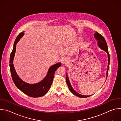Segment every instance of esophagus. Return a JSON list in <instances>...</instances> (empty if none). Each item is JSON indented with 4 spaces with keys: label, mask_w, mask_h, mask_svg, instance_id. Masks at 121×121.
I'll return each mask as SVG.
<instances>
[{
    "label": "esophagus",
    "mask_w": 121,
    "mask_h": 121,
    "mask_svg": "<svg viewBox=\"0 0 121 121\" xmlns=\"http://www.w3.org/2000/svg\"><path fill=\"white\" fill-rule=\"evenodd\" d=\"M67 60H68V59L66 57H63L61 59V62L63 64H66L67 63Z\"/></svg>",
    "instance_id": "34e87169"
}]
</instances>
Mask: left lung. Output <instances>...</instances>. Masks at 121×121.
I'll return each instance as SVG.
<instances>
[{
  "instance_id": "8db88e82",
  "label": "left lung",
  "mask_w": 121,
  "mask_h": 121,
  "mask_svg": "<svg viewBox=\"0 0 121 121\" xmlns=\"http://www.w3.org/2000/svg\"><path fill=\"white\" fill-rule=\"evenodd\" d=\"M94 36L95 37V38L98 41V46L101 49L104 50L105 52H106L107 55H108V70L107 71V78L108 76V70H109V64H110V55L109 53L108 52V46L106 43V42L104 39V38L103 37V36L101 35L98 32H97V31L95 32V33H94ZM65 79H66V83L67 85L68 86V87L70 91L74 95H76L77 96L80 97V98H87L91 96H86V95H81L79 93H78L77 92H76L72 87V86L70 84V81L69 80V78H68V76L66 75L65 76Z\"/></svg>"
}]
</instances>
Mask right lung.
I'll use <instances>...</instances> for the list:
<instances>
[{"mask_svg":"<svg viewBox=\"0 0 121 121\" xmlns=\"http://www.w3.org/2000/svg\"><path fill=\"white\" fill-rule=\"evenodd\" d=\"M23 35L24 33L22 32L17 36L14 42L13 48L10 54L9 66L12 78L16 87L24 94L33 98L42 97L47 93L49 90L53 82L55 71L57 68L61 65V63H58L51 66L49 69L47 74L45 78L38 83L30 84L22 81L17 75L13 62L16 51V44Z\"/></svg>","mask_w":121,"mask_h":121,"instance_id":"add662e5","label":"right lung"}]
</instances>
